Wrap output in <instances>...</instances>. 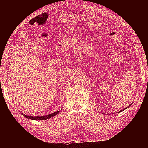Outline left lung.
Returning <instances> with one entry per match:
<instances>
[{"label": "left lung", "mask_w": 148, "mask_h": 148, "mask_svg": "<svg viewBox=\"0 0 148 148\" xmlns=\"http://www.w3.org/2000/svg\"><path fill=\"white\" fill-rule=\"evenodd\" d=\"M130 106H131V104H130ZM130 106H128V107H130ZM127 108H124V109H123V110H121V111H119V112H118V113H120V112H122V111H123V110H125V109H126V108H127Z\"/></svg>", "instance_id": "1"}]
</instances>
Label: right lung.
Instances as JSON below:
<instances>
[{
  "label": "right lung",
  "instance_id": "1",
  "mask_svg": "<svg viewBox=\"0 0 148 148\" xmlns=\"http://www.w3.org/2000/svg\"><path fill=\"white\" fill-rule=\"evenodd\" d=\"M59 113V112H54L53 113H51L49 115H45V116H27L26 114H22L25 117L27 118V119H33V120H36V121H38V120H45V119H50V118L53 117V116H55L56 114H58Z\"/></svg>",
  "mask_w": 148,
  "mask_h": 148
}]
</instances>
